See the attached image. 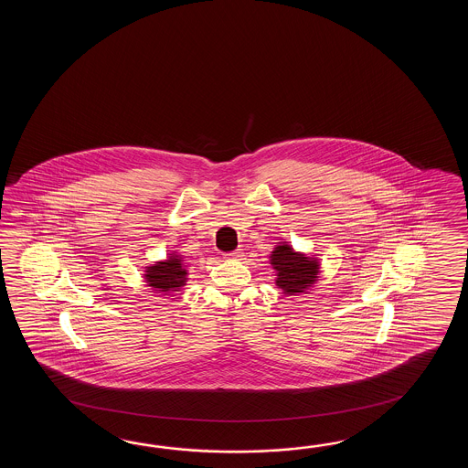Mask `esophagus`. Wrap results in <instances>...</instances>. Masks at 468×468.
Masks as SVG:
<instances>
[{"mask_svg": "<svg viewBox=\"0 0 468 468\" xmlns=\"http://www.w3.org/2000/svg\"><path fill=\"white\" fill-rule=\"evenodd\" d=\"M226 256H228V258L230 259L242 258V249H236V250H230V252H228Z\"/></svg>", "mask_w": 468, "mask_h": 468, "instance_id": "1", "label": "esophagus"}]
</instances>
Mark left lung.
Listing matches in <instances>:
<instances>
[{"instance_id":"left-lung-1","label":"left lung","mask_w":468,"mask_h":468,"mask_svg":"<svg viewBox=\"0 0 468 468\" xmlns=\"http://www.w3.org/2000/svg\"><path fill=\"white\" fill-rule=\"evenodd\" d=\"M271 264L278 271L276 284L286 294L304 292V289H308L318 278L319 264L316 259L294 252L288 244H281L272 250Z\"/></svg>"}]
</instances>
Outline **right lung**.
Segmentation results:
<instances>
[{
    "label": "right lung",
    "mask_w": 468,
    "mask_h": 468,
    "mask_svg": "<svg viewBox=\"0 0 468 468\" xmlns=\"http://www.w3.org/2000/svg\"><path fill=\"white\" fill-rule=\"evenodd\" d=\"M145 279L149 282L150 288L162 292H169V291H177L184 286L187 271L184 269L182 259L176 254H172L167 261L157 262L154 266H150L145 271Z\"/></svg>",
    "instance_id": "add662e5"
}]
</instances>
